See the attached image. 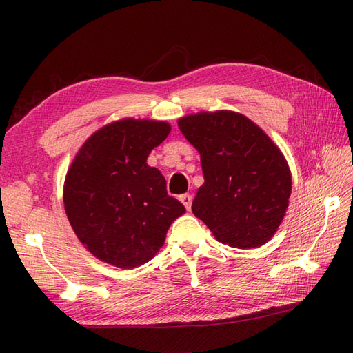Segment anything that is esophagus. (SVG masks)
<instances>
[{
  "mask_svg": "<svg viewBox=\"0 0 353 353\" xmlns=\"http://www.w3.org/2000/svg\"><path fill=\"white\" fill-rule=\"evenodd\" d=\"M181 201L183 203V206L190 211L191 203H192V197L190 196V194H183V196H181Z\"/></svg>",
  "mask_w": 353,
  "mask_h": 353,
  "instance_id": "34e87169",
  "label": "esophagus"
}]
</instances>
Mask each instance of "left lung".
I'll use <instances>...</instances> for the list:
<instances>
[{
    "instance_id": "obj_1",
    "label": "left lung",
    "mask_w": 353,
    "mask_h": 353,
    "mask_svg": "<svg viewBox=\"0 0 353 353\" xmlns=\"http://www.w3.org/2000/svg\"><path fill=\"white\" fill-rule=\"evenodd\" d=\"M177 124L200 153L205 177L192 214L230 247L254 249L270 241L291 194V171L279 147L238 112H197Z\"/></svg>"
}]
</instances>
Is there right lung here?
I'll return each mask as SVG.
<instances>
[{"label": "right lung", "instance_id": "obj_1", "mask_svg": "<svg viewBox=\"0 0 353 353\" xmlns=\"http://www.w3.org/2000/svg\"><path fill=\"white\" fill-rule=\"evenodd\" d=\"M171 132L167 121L123 118L80 147L63 185L74 234L97 259L118 268L145 264L159 252L185 206L167 194L147 157Z\"/></svg>", "mask_w": 353, "mask_h": 353}]
</instances>
